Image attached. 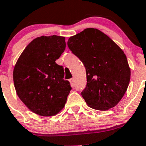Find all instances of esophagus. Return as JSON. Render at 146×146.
Segmentation results:
<instances>
[{"instance_id":"34e87169","label":"esophagus","mask_w":146,"mask_h":146,"mask_svg":"<svg viewBox=\"0 0 146 146\" xmlns=\"http://www.w3.org/2000/svg\"><path fill=\"white\" fill-rule=\"evenodd\" d=\"M69 81H70L72 86H74V78H72V79L69 80Z\"/></svg>"}]
</instances>
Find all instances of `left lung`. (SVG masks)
<instances>
[{"instance_id": "1", "label": "left lung", "mask_w": 146, "mask_h": 146, "mask_svg": "<svg viewBox=\"0 0 146 146\" xmlns=\"http://www.w3.org/2000/svg\"><path fill=\"white\" fill-rule=\"evenodd\" d=\"M68 47L83 63L87 84L81 95L90 108L107 110L121 101L130 80L123 51L96 28H86L70 37Z\"/></svg>"}]
</instances>
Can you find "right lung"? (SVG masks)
Here are the masks:
<instances>
[{"label":"right lung","instance_id":"right-lung-1","mask_svg":"<svg viewBox=\"0 0 146 146\" xmlns=\"http://www.w3.org/2000/svg\"><path fill=\"white\" fill-rule=\"evenodd\" d=\"M65 48V37H38L25 47L14 69L17 94L28 109L42 116L58 113L72 90L70 82L64 80V68L55 63Z\"/></svg>","mask_w":146,"mask_h":146}]
</instances>
